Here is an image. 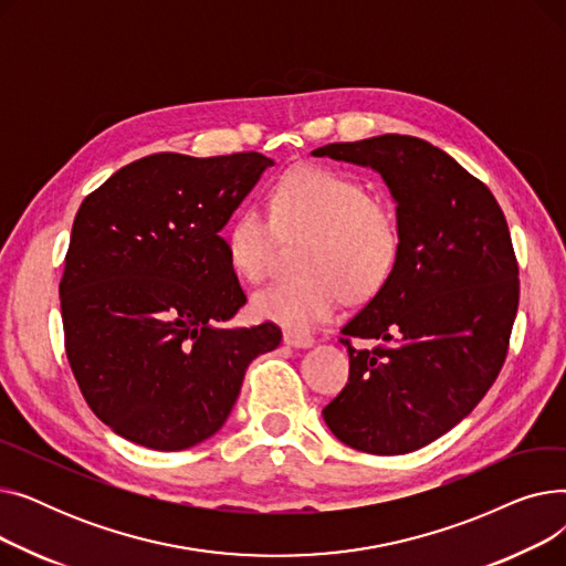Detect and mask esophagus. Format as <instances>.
Returning <instances> with one entry per match:
<instances>
[{"mask_svg":"<svg viewBox=\"0 0 566 566\" xmlns=\"http://www.w3.org/2000/svg\"><path fill=\"white\" fill-rule=\"evenodd\" d=\"M284 344L293 346V348H310L314 344V339L310 335H301V333H284Z\"/></svg>","mask_w":566,"mask_h":566,"instance_id":"34e87169","label":"esophagus"}]
</instances>
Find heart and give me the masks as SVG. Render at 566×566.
Here are the masks:
<instances>
[{
    "label": "heart",
    "instance_id": "b5f03b06",
    "mask_svg": "<svg viewBox=\"0 0 566 566\" xmlns=\"http://www.w3.org/2000/svg\"><path fill=\"white\" fill-rule=\"evenodd\" d=\"M261 208L238 211L224 231L229 265L238 277L261 282L282 238L307 241L298 256L305 275L275 282L252 298L254 316L291 333H310L331 321L344 293L367 301L395 275L401 254L399 220L365 184L331 167H295L277 178Z\"/></svg>",
    "mask_w": 566,
    "mask_h": 566
}]
</instances>
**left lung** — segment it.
<instances>
[{"label": "left lung", "instance_id": "8db88e82", "mask_svg": "<svg viewBox=\"0 0 566 566\" xmlns=\"http://www.w3.org/2000/svg\"><path fill=\"white\" fill-rule=\"evenodd\" d=\"M316 158L380 174L401 229L395 275L344 328L346 388L323 408L367 454H408L457 427L495 382L518 310V263L491 190L410 135L325 144ZM350 336L378 338L355 352Z\"/></svg>", "mask_w": 566, "mask_h": 566}]
</instances>
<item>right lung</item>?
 I'll return each mask as SVG.
<instances>
[{"instance_id":"right-lung-1","label":"right lung","mask_w":566,"mask_h":566,"mask_svg":"<svg viewBox=\"0 0 566 566\" xmlns=\"http://www.w3.org/2000/svg\"><path fill=\"white\" fill-rule=\"evenodd\" d=\"M261 154H154L112 174L73 222L59 298L80 390L122 438L178 452L227 422L245 369L280 346L275 323L233 328L248 295L220 231Z\"/></svg>"}]
</instances>
